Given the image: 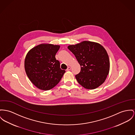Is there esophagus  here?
Returning a JSON list of instances; mask_svg holds the SVG:
<instances>
[{"label": "esophagus", "mask_w": 135, "mask_h": 135, "mask_svg": "<svg viewBox=\"0 0 135 135\" xmlns=\"http://www.w3.org/2000/svg\"><path fill=\"white\" fill-rule=\"evenodd\" d=\"M70 70H71V68L69 66V67L67 68V69H66V71H70Z\"/></svg>", "instance_id": "34e87169"}]
</instances>
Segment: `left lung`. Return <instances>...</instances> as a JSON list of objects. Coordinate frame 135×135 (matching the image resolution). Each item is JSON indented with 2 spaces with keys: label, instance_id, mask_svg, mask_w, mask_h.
Segmentation results:
<instances>
[{
  "label": "left lung",
  "instance_id": "1",
  "mask_svg": "<svg viewBox=\"0 0 135 135\" xmlns=\"http://www.w3.org/2000/svg\"><path fill=\"white\" fill-rule=\"evenodd\" d=\"M68 49L76 57L81 66L75 75L83 88L93 90L105 80L109 71V60L105 49L98 43L84 41Z\"/></svg>",
  "mask_w": 135,
  "mask_h": 135
}]
</instances>
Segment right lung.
Listing matches in <instances>:
<instances>
[{"mask_svg": "<svg viewBox=\"0 0 135 135\" xmlns=\"http://www.w3.org/2000/svg\"><path fill=\"white\" fill-rule=\"evenodd\" d=\"M59 48V45L41 44L32 49L26 57L25 68L27 77L40 90L53 89L65 72L55 58Z\"/></svg>", "mask_w": 135, "mask_h": 135, "instance_id": "obj_1", "label": "right lung"}]
</instances>
